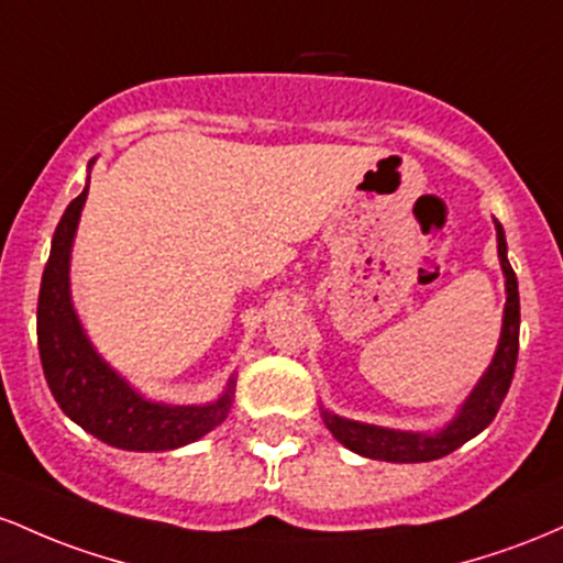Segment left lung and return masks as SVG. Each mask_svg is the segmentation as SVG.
I'll return each mask as SVG.
<instances>
[{
	"label": "left lung",
	"mask_w": 563,
	"mask_h": 563,
	"mask_svg": "<svg viewBox=\"0 0 563 563\" xmlns=\"http://www.w3.org/2000/svg\"><path fill=\"white\" fill-rule=\"evenodd\" d=\"M497 225V252H500V263L505 271V289H508V302H505V319L500 345H497L495 358H492L489 369L476 385L471 399L465 401L463 412L457 420L450 422L441 433L420 435V433H401L388 431V428L364 426V422L343 420L338 415L324 412V422L330 428L334 439L343 446H349L356 454L372 460H385V463H428V460H439L463 446L465 441L482 433L492 420H495L497 409L508 394L510 380L516 372V358H519V282H516L514 268L508 263V244H505V233L500 220Z\"/></svg>",
	"instance_id": "left-lung-1"
}]
</instances>
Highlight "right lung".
I'll use <instances>...</instances> for the list:
<instances>
[{
  "label": "right lung",
  "instance_id": "1",
  "mask_svg": "<svg viewBox=\"0 0 563 563\" xmlns=\"http://www.w3.org/2000/svg\"><path fill=\"white\" fill-rule=\"evenodd\" d=\"M87 188L90 186H85L63 212L42 274L36 340L44 380L63 412L106 444L130 452H164L191 444L225 420L231 388L210 407H167L145 401L109 369V364L100 362L74 313L68 298V257Z\"/></svg>",
  "mask_w": 563,
  "mask_h": 563
}]
</instances>
